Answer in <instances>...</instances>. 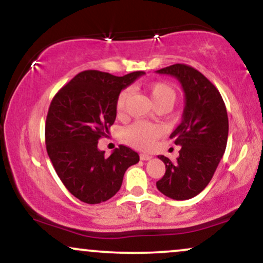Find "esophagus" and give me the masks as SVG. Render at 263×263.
<instances>
[{"mask_svg":"<svg viewBox=\"0 0 263 263\" xmlns=\"http://www.w3.org/2000/svg\"><path fill=\"white\" fill-rule=\"evenodd\" d=\"M140 158H141V161H149V159L152 158V156L146 155V153H141Z\"/></svg>","mask_w":263,"mask_h":263,"instance_id":"34e87169","label":"esophagus"}]
</instances>
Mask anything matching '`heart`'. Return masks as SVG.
I'll return each instance as SVG.
<instances>
[{
  "instance_id": "obj_1",
  "label": "heart",
  "mask_w": 263,
  "mask_h": 263,
  "mask_svg": "<svg viewBox=\"0 0 263 263\" xmlns=\"http://www.w3.org/2000/svg\"><path fill=\"white\" fill-rule=\"evenodd\" d=\"M148 92L156 107L158 106H172L176 101L177 92L174 87L164 81H155L148 85ZM131 90L125 89L119 93L116 99V112L122 115L125 112ZM163 134V128L157 123L136 121L127 127L121 129V140L129 146L138 149H148L152 147L157 138Z\"/></svg>"
}]
</instances>
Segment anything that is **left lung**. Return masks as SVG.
Listing matches in <instances>:
<instances>
[{"label": "left lung", "instance_id": "left-lung-1", "mask_svg": "<svg viewBox=\"0 0 263 263\" xmlns=\"http://www.w3.org/2000/svg\"><path fill=\"white\" fill-rule=\"evenodd\" d=\"M157 73L177 78L185 95L183 120L171 135L182 148L176 162L158 156L165 173L157 188L165 197L186 200L203 192L222 158L229 135L228 112L219 90L193 66L173 64Z\"/></svg>", "mask_w": 263, "mask_h": 263}]
</instances>
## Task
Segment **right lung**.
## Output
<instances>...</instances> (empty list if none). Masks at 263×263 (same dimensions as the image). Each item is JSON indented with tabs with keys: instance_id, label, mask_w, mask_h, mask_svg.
Listing matches in <instances>:
<instances>
[{
	"instance_id": "obj_1",
	"label": "right lung",
	"mask_w": 263,
	"mask_h": 263,
	"mask_svg": "<svg viewBox=\"0 0 263 263\" xmlns=\"http://www.w3.org/2000/svg\"><path fill=\"white\" fill-rule=\"evenodd\" d=\"M143 74L115 77L99 70L81 71L50 102L45 120L48 156L65 188L84 203L112 198L127 168L140 161L137 152L122 144L105 157L98 142L114 125L119 93Z\"/></svg>"
}]
</instances>
